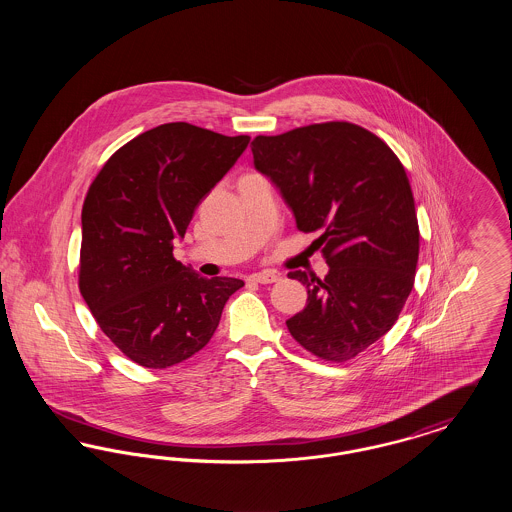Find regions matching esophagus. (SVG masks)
Returning a JSON list of instances; mask_svg holds the SVG:
<instances>
[{"label":"esophagus","mask_w":512,"mask_h":512,"mask_svg":"<svg viewBox=\"0 0 512 512\" xmlns=\"http://www.w3.org/2000/svg\"><path fill=\"white\" fill-rule=\"evenodd\" d=\"M247 280H249V282H255V284H272V282L278 280V274L272 272V270H263V272L249 274Z\"/></svg>","instance_id":"obj_1"}]
</instances>
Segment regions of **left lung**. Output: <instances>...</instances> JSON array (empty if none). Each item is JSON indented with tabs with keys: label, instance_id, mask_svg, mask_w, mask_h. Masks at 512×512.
Returning a JSON list of instances; mask_svg holds the SVG:
<instances>
[{
	"label": "left lung",
	"instance_id": "1",
	"mask_svg": "<svg viewBox=\"0 0 512 512\" xmlns=\"http://www.w3.org/2000/svg\"><path fill=\"white\" fill-rule=\"evenodd\" d=\"M251 151L297 228L320 232L313 245L330 267L324 280L288 274L309 295L288 330L318 359L345 363L390 330L413 290L420 232L409 176L384 140L353 122L257 136Z\"/></svg>",
	"mask_w": 512,
	"mask_h": 512
}]
</instances>
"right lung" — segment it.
Segmentation results:
<instances>
[{
  "mask_svg": "<svg viewBox=\"0 0 512 512\" xmlns=\"http://www.w3.org/2000/svg\"><path fill=\"white\" fill-rule=\"evenodd\" d=\"M249 136L167 122L117 149L82 205L78 288L103 334L146 368L190 359L213 338L244 282L203 278L172 255L197 205Z\"/></svg>",
  "mask_w": 512,
  "mask_h": 512,
  "instance_id": "1",
  "label": "right lung"
}]
</instances>
